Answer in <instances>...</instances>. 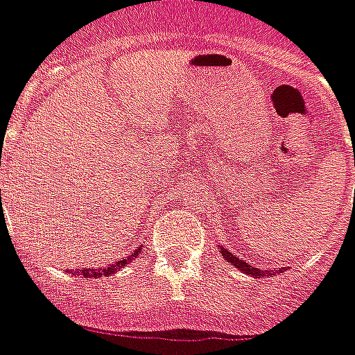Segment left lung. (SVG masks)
<instances>
[{
	"mask_svg": "<svg viewBox=\"0 0 355 355\" xmlns=\"http://www.w3.org/2000/svg\"><path fill=\"white\" fill-rule=\"evenodd\" d=\"M220 254L226 257L230 263H232L233 266H237L239 270L241 272H246V274H250V276H274V272L270 270H259V268H254V266H250L248 263H244L241 257H237V255H233L232 252H227L226 248H220Z\"/></svg>",
	"mask_w": 355,
	"mask_h": 355,
	"instance_id": "obj_1",
	"label": "left lung"
}]
</instances>
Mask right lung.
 I'll use <instances>...</instances> for the list:
<instances>
[{
	"instance_id": "right-lung-1",
	"label": "right lung",
	"mask_w": 355,
	"mask_h": 355,
	"mask_svg": "<svg viewBox=\"0 0 355 355\" xmlns=\"http://www.w3.org/2000/svg\"><path fill=\"white\" fill-rule=\"evenodd\" d=\"M135 255H137V252H135V254H131V257H128V259L116 261L114 265H109V266H105V268H81V270H79V274H81V276H85V277H90V279H92V277L111 276V274H114L116 270H120L122 266L129 265V261L133 259Z\"/></svg>"
}]
</instances>
